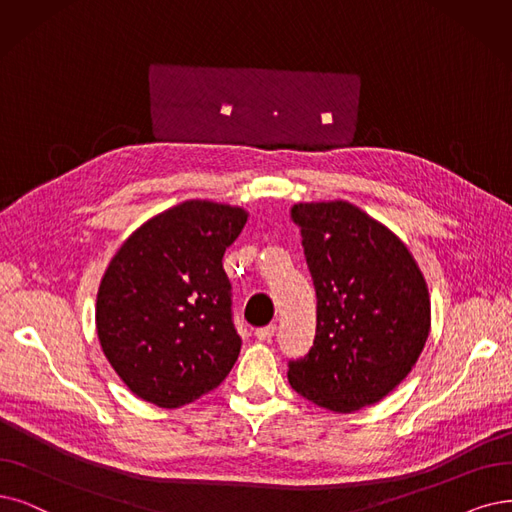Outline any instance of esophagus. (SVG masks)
Here are the masks:
<instances>
[{
	"label": "esophagus",
	"instance_id": "1",
	"mask_svg": "<svg viewBox=\"0 0 512 512\" xmlns=\"http://www.w3.org/2000/svg\"><path fill=\"white\" fill-rule=\"evenodd\" d=\"M276 333V325H268V327H261L255 331V337L259 342H272V337Z\"/></svg>",
	"mask_w": 512,
	"mask_h": 512
}]
</instances>
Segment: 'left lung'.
<instances>
[{"instance_id":"8db88e82","label":"left lung","mask_w":512,"mask_h":512,"mask_svg":"<svg viewBox=\"0 0 512 512\" xmlns=\"http://www.w3.org/2000/svg\"><path fill=\"white\" fill-rule=\"evenodd\" d=\"M291 219L316 289V335L289 363V384L335 413L380 403L426 346L424 274L399 236L350 202H299Z\"/></svg>"}]
</instances>
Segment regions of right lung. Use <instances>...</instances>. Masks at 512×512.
I'll list each match as a JSON object with an SVG mask.
<instances>
[{
  "mask_svg": "<svg viewBox=\"0 0 512 512\" xmlns=\"http://www.w3.org/2000/svg\"><path fill=\"white\" fill-rule=\"evenodd\" d=\"M246 217L240 206L187 200L145 221L109 261L97 295V335L109 365L139 399L177 409L232 371L242 339L223 255Z\"/></svg>",
  "mask_w": 512,
  "mask_h": 512,
  "instance_id": "obj_1",
  "label": "right lung"
}]
</instances>
